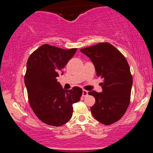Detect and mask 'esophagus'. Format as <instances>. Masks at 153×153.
Instances as JSON below:
<instances>
[{"mask_svg": "<svg viewBox=\"0 0 153 153\" xmlns=\"http://www.w3.org/2000/svg\"><path fill=\"white\" fill-rule=\"evenodd\" d=\"M88 91H87L86 90H82V96L83 97H85V96H88Z\"/></svg>", "mask_w": 153, "mask_h": 153, "instance_id": "34e87169", "label": "esophagus"}]
</instances>
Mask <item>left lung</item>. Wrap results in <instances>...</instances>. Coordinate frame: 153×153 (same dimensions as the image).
I'll return each mask as SVG.
<instances>
[{
    "label": "left lung",
    "instance_id": "obj_1",
    "mask_svg": "<svg viewBox=\"0 0 153 153\" xmlns=\"http://www.w3.org/2000/svg\"><path fill=\"white\" fill-rule=\"evenodd\" d=\"M91 59L96 75L103 79L102 93L89 91L96 99L91 107L94 118L105 125L115 123L125 114L130 102L132 76L124 56L113 45L101 42L80 50Z\"/></svg>",
    "mask_w": 153,
    "mask_h": 153
}]
</instances>
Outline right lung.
<instances>
[{
	"instance_id": "obj_1",
	"label": "right lung",
	"mask_w": 153,
	"mask_h": 153,
	"mask_svg": "<svg viewBox=\"0 0 153 153\" xmlns=\"http://www.w3.org/2000/svg\"><path fill=\"white\" fill-rule=\"evenodd\" d=\"M76 50L45 44L27 60L24 82L29 104L36 117L48 125L59 127L68 122L73 115V104L82 96L80 88L65 90L56 79Z\"/></svg>"
}]
</instances>
